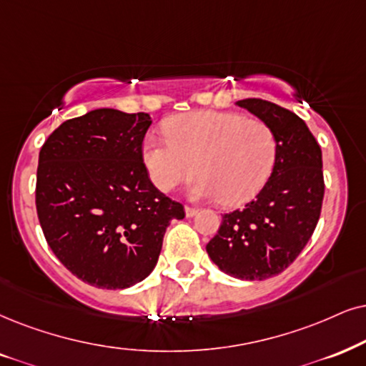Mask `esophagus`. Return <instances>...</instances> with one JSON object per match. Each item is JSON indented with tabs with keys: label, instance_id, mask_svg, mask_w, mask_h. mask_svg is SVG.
<instances>
[{
	"label": "esophagus",
	"instance_id": "esophagus-1",
	"mask_svg": "<svg viewBox=\"0 0 366 366\" xmlns=\"http://www.w3.org/2000/svg\"><path fill=\"white\" fill-rule=\"evenodd\" d=\"M197 214V209L196 207H192V206H186V216L187 217H192V216H196Z\"/></svg>",
	"mask_w": 366,
	"mask_h": 366
}]
</instances>
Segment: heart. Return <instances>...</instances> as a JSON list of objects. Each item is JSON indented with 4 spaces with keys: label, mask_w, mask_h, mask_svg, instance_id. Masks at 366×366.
Segmentation results:
<instances>
[{
    "label": "heart",
    "mask_w": 366,
    "mask_h": 366,
    "mask_svg": "<svg viewBox=\"0 0 366 366\" xmlns=\"http://www.w3.org/2000/svg\"><path fill=\"white\" fill-rule=\"evenodd\" d=\"M165 140L143 143V162L152 182L170 192L194 175L197 197H219L226 206L252 199L270 177L277 137L270 124L238 113L196 111L165 123Z\"/></svg>",
    "instance_id": "heart-1"
}]
</instances>
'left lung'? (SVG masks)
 <instances>
[{
    "instance_id": "1",
    "label": "left lung",
    "mask_w": 366,
    "mask_h": 366,
    "mask_svg": "<svg viewBox=\"0 0 366 366\" xmlns=\"http://www.w3.org/2000/svg\"><path fill=\"white\" fill-rule=\"evenodd\" d=\"M274 129L272 175L243 209L223 214L207 255L224 274L243 280L279 275L302 252L321 216L322 154L307 124L292 111L265 99L237 103Z\"/></svg>"
}]
</instances>
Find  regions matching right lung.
I'll use <instances>...</instances> for the list:
<instances>
[{"label":"right lung","mask_w":366,"mask_h":366,"mask_svg":"<svg viewBox=\"0 0 366 366\" xmlns=\"http://www.w3.org/2000/svg\"><path fill=\"white\" fill-rule=\"evenodd\" d=\"M147 113L101 108L64 122L41 145L36 214L50 249L99 289L142 282L184 206L160 192L143 162Z\"/></svg>","instance_id":"obj_1"}]
</instances>
